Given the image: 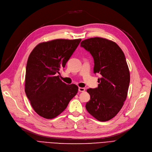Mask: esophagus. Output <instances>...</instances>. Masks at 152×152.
Segmentation results:
<instances>
[{"label": "esophagus", "instance_id": "1", "mask_svg": "<svg viewBox=\"0 0 152 152\" xmlns=\"http://www.w3.org/2000/svg\"><path fill=\"white\" fill-rule=\"evenodd\" d=\"M78 90L80 92H83L85 91V88H84V87H79Z\"/></svg>", "mask_w": 152, "mask_h": 152}]
</instances>
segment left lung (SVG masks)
Masks as SVG:
<instances>
[{
    "label": "left lung",
    "mask_w": 152,
    "mask_h": 152,
    "mask_svg": "<svg viewBox=\"0 0 152 152\" xmlns=\"http://www.w3.org/2000/svg\"><path fill=\"white\" fill-rule=\"evenodd\" d=\"M81 46L93 57L94 73L102 76L98 87L87 90L91 100L86 110L97 120L107 121L118 113L127 97L130 73L125 55L115 42L102 37L84 40Z\"/></svg>",
    "instance_id": "left-lung-1"
}]
</instances>
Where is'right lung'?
Here are the masks:
<instances>
[{"label":"right lung","instance_id":"1","mask_svg":"<svg viewBox=\"0 0 152 152\" xmlns=\"http://www.w3.org/2000/svg\"><path fill=\"white\" fill-rule=\"evenodd\" d=\"M81 41L55 39L39 44L31 52L26 68L25 91L39 116L46 119L55 118L76 95L78 87L62 82L58 74Z\"/></svg>","mask_w":152,"mask_h":152}]
</instances>
